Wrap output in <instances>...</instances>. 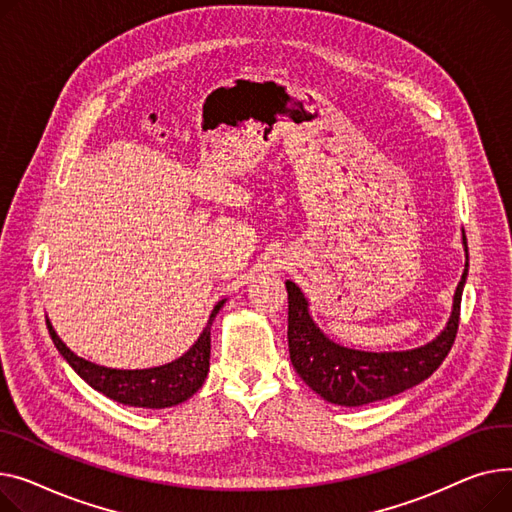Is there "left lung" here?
<instances>
[{"label": "left lung", "instance_id": "1", "mask_svg": "<svg viewBox=\"0 0 512 512\" xmlns=\"http://www.w3.org/2000/svg\"><path fill=\"white\" fill-rule=\"evenodd\" d=\"M465 246V270L453 295L446 326L430 343L407 351H362L335 343L310 314V302L293 281H285L289 295L287 341L295 372L324 401L341 407H362L395 397L403 390L430 378L455 343L461 312V295L469 273V252Z\"/></svg>", "mask_w": 512, "mask_h": 512}]
</instances>
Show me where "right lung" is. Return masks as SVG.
Instances as JSON below:
<instances>
[{"label": "right lung", "instance_id": "obj_1", "mask_svg": "<svg viewBox=\"0 0 512 512\" xmlns=\"http://www.w3.org/2000/svg\"><path fill=\"white\" fill-rule=\"evenodd\" d=\"M227 299H221L208 316V322L200 333L198 341L182 355L169 364L144 368V370H117L88 362V359L76 355L62 339L57 337L53 324L47 318L49 335L53 345L62 357L72 366V370L105 397L144 409H165L188 401L198 388L204 384L210 368V326L215 316L225 306Z\"/></svg>", "mask_w": 512, "mask_h": 512}]
</instances>
